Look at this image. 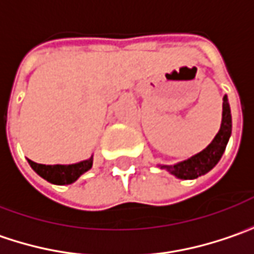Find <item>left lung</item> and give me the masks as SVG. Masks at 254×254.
<instances>
[{
	"instance_id": "1",
	"label": "left lung",
	"mask_w": 254,
	"mask_h": 254,
	"mask_svg": "<svg viewBox=\"0 0 254 254\" xmlns=\"http://www.w3.org/2000/svg\"><path fill=\"white\" fill-rule=\"evenodd\" d=\"M231 135V113L230 105L227 96L223 97V113H221V125L214 136V139L210 142L201 152L190 157L188 159L180 161L177 164L167 165V164H158L161 170H165L174 177L180 180H195L208 171H211L218 161L221 159L227 142Z\"/></svg>"
}]
</instances>
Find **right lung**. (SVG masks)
Instances as JSON below:
<instances>
[{
    "mask_svg": "<svg viewBox=\"0 0 254 254\" xmlns=\"http://www.w3.org/2000/svg\"><path fill=\"white\" fill-rule=\"evenodd\" d=\"M28 164L46 181H49L52 184H57V186H67V184H73L74 181H77L80 175L92 168L93 155L84 161L76 162V164H68V165H62V164L44 165V164H37L31 159H28Z\"/></svg>",
    "mask_w": 254,
    "mask_h": 254,
    "instance_id": "obj_1",
    "label": "right lung"
}]
</instances>
